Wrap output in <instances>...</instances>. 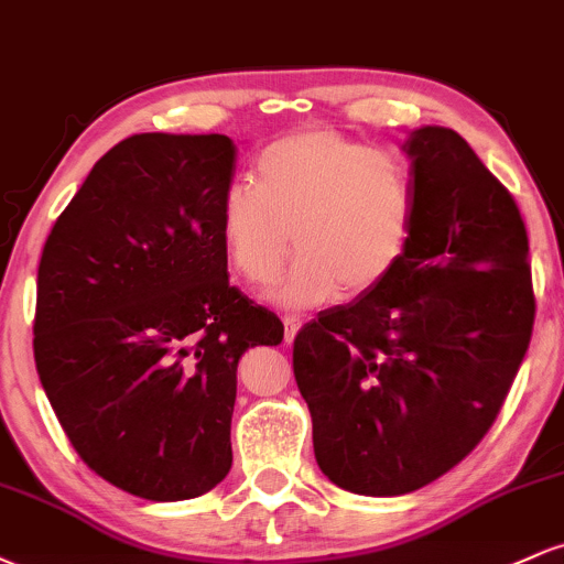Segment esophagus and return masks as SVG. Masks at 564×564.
Masks as SVG:
<instances>
[{
	"mask_svg": "<svg viewBox=\"0 0 564 564\" xmlns=\"http://www.w3.org/2000/svg\"><path fill=\"white\" fill-rule=\"evenodd\" d=\"M283 326H286V341H294V336H296V332H300L302 321L296 318V315H286V318H283Z\"/></svg>",
	"mask_w": 564,
	"mask_h": 564,
	"instance_id": "34e87169",
	"label": "esophagus"
}]
</instances>
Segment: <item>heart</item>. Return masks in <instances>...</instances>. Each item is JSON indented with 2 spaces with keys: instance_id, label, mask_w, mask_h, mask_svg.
Here are the masks:
<instances>
[{
  "instance_id": "b5f03b06",
  "label": "heart",
  "mask_w": 564,
  "mask_h": 564,
  "mask_svg": "<svg viewBox=\"0 0 564 564\" xmlns=\"http://www.w3.org/2000/svg\"><path fill=\"white\" fill-rule=\"evenodd\" d=\"M416 225V187L403 159L328 129L268 145L257 185L232 183L219 204L230 262L251 286L270 289L286 270L291 236L300 254L278 291L289 310L332 302L345 289H379L405 262Z\"/></svg>"
}]
</instances>
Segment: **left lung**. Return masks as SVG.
I'll use <instances>...</instances> for the list:
<instances>
[{
	"mask_svg": "<svg viewBox=\"0 0 564 564\" xmlns=\"http://www.w3.org/2000/svg\"><path fill=\"white\" fill-rule=\"evenodd\" d=\"M403 151L416 187L405 262L294 339L318 467L360 496L411 494L469 456L535 321L528 230L511 193L453 129H413Z\"/></svg>",
	"mask_w": 564,
	"mask_h": 564,
	"instance_id": "obj_1",
	"label": "left lung"
}]
</instances>
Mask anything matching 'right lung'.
Masks as SVG:
<instances>
[{
  "label": "right lung",
  "mask_w": 564,
  "mask_h": 564,
  "mask_svg": "<svg viewBox=\"0 0 564 564\" xmlns=\"http://www.w3.org/2000/svg\"><path fill=\"white\" fill-rule=\"evenodd\" d=\"M225 134L145 132L87 174L44 243L34 360L95 475L148 501L225 480L238 360L283 323L228 281Z\"/></svg>",
  "instance_id": "right-lung-1"
}]
</instances>
